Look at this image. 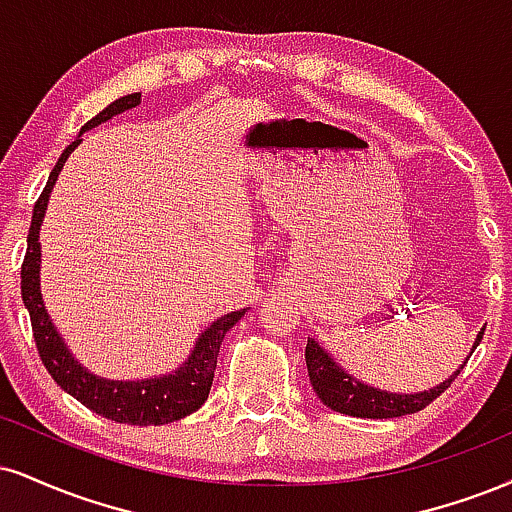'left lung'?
Instances as JSON below:
<instances>
[{
	"mask_svg": "<svg viewBox=\"0 0 512 512\" xmlns=\"http://www.w3.org/2000/svg\"><path fill=\"white\" fill-rule=\"evenodd\" d=\"M484 331H479L477 341H474L472 350L479 346ZM472 355V353H470ZM305 362H307V374H310L312 389L317 391V396L326 408L343 412L350 417H367V420H389V417L400 415H412V412H420L432 403L434 398H439L448 386L453 384V379L460 374H453L451 379H446L443 384L434 386L429 391L420 393H391L374 389V386L362 384L355 377L343 369L338 362H334L326 350L319 346L315 338H307L305 348Z\"/></svg>",
	"mask_w": 512,
	"mask_h": 512,
	"instance_id": "left-lung-1",
	"label": "left lung"
}]
</instances>
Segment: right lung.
Returning <instances> with one entry per match:
<instances>
[{
	"label": "right lung",
	"mask_w": 512,
	"mask_h": 512,
	"mask_svg": "<svg viewBox=\"0 0 512 512\" xmlns=\"http://www.w3.org/2000/svg\"><path fill=\"white\" fill-rule=\"evenodd\" d=\"M140 104V92L133 95L119 97V100L104 107L95 119H90L80 128V133L90 131V128L100 126V123L109 121L112 116L133 109ZM80 145V135L73 143L61 152L57 166L47 178V186L42 190L33 209V219H30L28 231V250L23 257L21 267V295L23 303L28 307L30 324H33V338L38 346L42 365L52 379L71 393L78 403L90 408L97 415L107 417V420L121 422V424H169L181 420V417L190 415L205 403L212 389L214 369H217V357L221 341H224L226 331L245 315V310L229 312V315L219 317L205 329V334L195 341V348L190 350L188 360L183 362L176 372L164 374V377L155 379H140V381H109L102 377H95L88 369L80 367L78 360H73L71 350L61 341V336L54 329L52 319H49L45 303H42L40 293V226L45 219V209L49 193H52L57 176L64 166L66 159L76 147Z\"/></svg>",
	"instance_id": "right-lung-1"
}]
</instances>
